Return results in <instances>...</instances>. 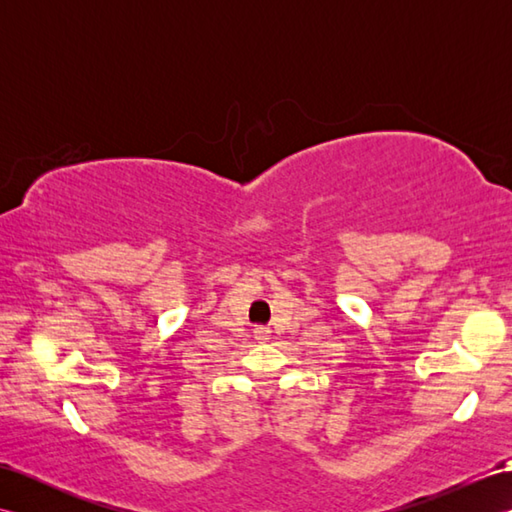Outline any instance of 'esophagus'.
<instances>
[{
  "label": "esophagus",
  "instance_id": "esophagus-1",
  "mask_svg": "<svg viewBox=\"0 0 512 512\" xmlns=\"http://www.w3.org/2000/svg\"><path fill=\"white\" fill-rule=\"evenodd\" d=\"M268 328H255V339L257 341H266L268 339Z\"/></svg>",
  "mask_w": 512,
  "mask_h": 512
}]
</instances>
